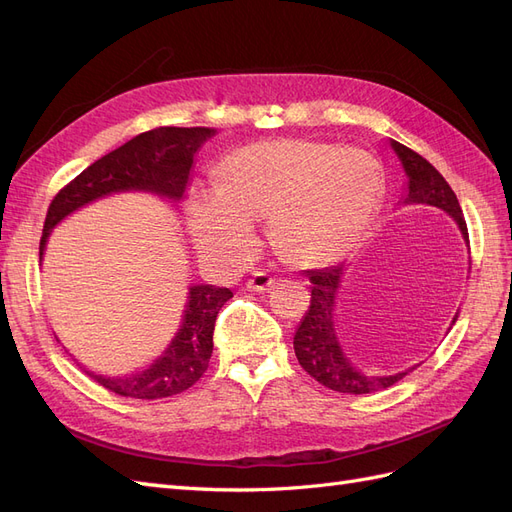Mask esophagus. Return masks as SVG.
I'll list each match as a JSON object with an SVG mask.
<instances>
[{
	"mask_svg": "<svg viewBox=\"0 0 512 512\" xmlns=\"http://www.w3.org/2000/svg\"><path fill=\"white\" fill-rule=\"evenodd\" d=\"M275 284V277H271L269 273H265V271H256L250 280H247V288L250 290H254V292H265V290H269L271 286Z\"/></svg>",
	"mask_w": 512,
	"mask_h": 512,
	"instance_id": "esophagus-1",
	"label": "esophagus"
}]
</instances>
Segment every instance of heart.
I'll return each mask as SVG.
<instances>
[{"label": "heart", "instance_id": "1", "mask_svg": "<svg viewBox=\"0 0 512 512\" xmlns=\"http://www.w3.org/2000/svg\"><path fill=\"white\" fill-rule=\"evenodd\" d=\"M382 200V168L365 151L275 138L230 153L215 173V192L192 196L190 222L205 252L228 258L250 252L252 224L267 222L277 258L312 269L348 254Z\"/></svg>", "mask_w": 512, "mask_h": 512}]
</instances>
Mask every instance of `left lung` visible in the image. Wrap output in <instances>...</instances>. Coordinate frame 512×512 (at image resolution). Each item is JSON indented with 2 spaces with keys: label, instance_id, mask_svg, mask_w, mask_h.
I'll return each instance as SVG.
<instances>
[{
  "label": "left lung",
  "instance_id": "left-lung-1",
  "mask_svg": "<svg viewBox=\"0 0 512 512\" xmlns=\"http://www.w3.org/2000/svg\"><path fill=\"white\" fill-rule=\"evenodd\" d=\"M391 145L408 175V196L404 198V203H423L444 209L457 220L463 239L470 241L466 220H463L459 200L451 190V185L416 151L397 141H391ZM342 273L344 265L309 271L312 301H309L307 314L299 324L297 335H294V354H297L307 374L331 391L367 395L389 389V386L404 378L408 371H401V374L395 376H365L352 367L342 348H339L333 329V303L339 282H342Z\"/></svg>",
  "mask_w": 512,
  "mask_h": 512
}]
</instances>
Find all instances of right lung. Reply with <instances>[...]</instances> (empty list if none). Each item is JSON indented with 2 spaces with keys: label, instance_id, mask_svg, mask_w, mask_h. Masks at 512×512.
<instances>
[{
  "label": "right lung",
  "instance_id": "add662e5",
  "mask_svg": "<svg viewBox=\"0 0 512 512\" xmlns=\"http://www.w3.org/2000/svg\"><path fill=\"white\" fill-rule=\"evenodd\" d=\"M213 134L209 128H153L87 166L51 200L40 239V256L51 228L68 213L100 196L121 190H149L179 200L190 179L194 153ZM230 297L228 288L192 286L183 327L156 363L126 378L89 376L115 395L132 399H162L188 391L209 367L215 318Z\"/></svg>",
  "mask_w": 512,
  "mask_h": 512
}]
</instances>
